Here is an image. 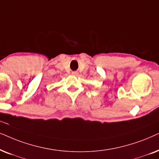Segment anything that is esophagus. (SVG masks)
Wrapping results in <instances>:
<instances>
[{"label":"esophagus","mask_w":159,"mask_h":159,"mask_svg":"<svg viewBox=\"0 0 159 159\" xmlns=\"http://www.w3.org/2000/svg\"><path fill=\"white\" fill-rule=\"evenodd\" d=\"M72 74H73V75L77 76V75H78V72H77V71H73V72H72Z\"/></svg>","instance_id":"34e87169"}]
</instances>
